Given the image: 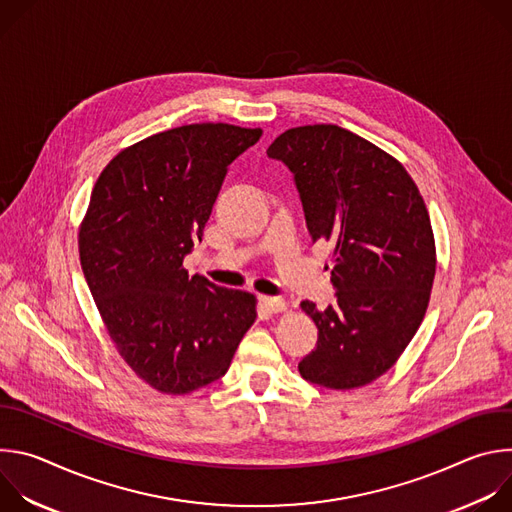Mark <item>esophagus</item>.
I'll return each mask as SVG.
<instances>
[{"label":"esophagus","instance_id":"obj_1","mask_svg":"<svg viewBox=\"0 0 512 512\" xmlns=\"http://www.w3.org/2000/svg\"><path fill=\"white\" fill-rule=\"evenodd\" d=\"M259 302H261V306H263V308H265L269 314H279V312H283V310L287 308L285 300H281V298L261 296V298H259Z\"/></svg>","mask_w":512,"mask_h":512}]
</instances>
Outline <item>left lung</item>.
Segmentation results:
<instances>
[{
	"label": "left lung",
	"mask_w": 512,
	"mask_h": 512,
	"mask_svg": "<svg viewBox=\"0 0 512 512\" xmlns=\"http://www.w3.org/2000/svg\"><path fill=\"white\" fill-rule=\"evenodd\" d=\"M267 156L294 174L314 243L332 245L336 304L302 302L318 344L298 371L326 389L369 385L397 362L429 304L435 243L425 202L395 158L338 125L287 129Z\"/></svg>",
	"instance_id": "8db88e82"
}]
</instances>
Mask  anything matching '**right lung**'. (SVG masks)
<instances>
[{
  "instance_id": "obj_1",
  "label": "right lung",
  "mask_w": 512,
  "mask_h": 512,
  "mask_svg": "<svg viewBox=\"0 0 512 512\" xmlns=\"http://www.w3.org/2000/svg\"><path fill=\"white\" fill-rule=\"evenodd\" d=\"M229 123L141 139L101 172L79 233L81 267L111 340L160 393L221 379L257 318L255 296L188 275L229 166L261 137Z\"/></svg>"
}]
</instances>
